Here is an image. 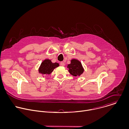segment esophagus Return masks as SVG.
Returning a JSON list of instances; mask_svg holds the SVG:
<instances>
[{"instance_id": "obj_1", "label": "esophagus", "mask_w": 129, "mask_h": 129, "mask_svg": "<svg viewBox=\"0 0 129 129\" xmlns=\"http://www.w3.org/2000/svg\"><path fill=\"white\" fill-rule=\"evenodd\" d=\"M60 65H61V66H64L65 65V63H64V62H61Z\"/></svg>"}]
</instances>
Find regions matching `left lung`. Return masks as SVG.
I'll return each instance as SVG.
<instances>
[{"label":"left lung","instance_id":"1","mask_svg":"<svg viewBox=\"0 0 129 129\" xmlns=\"http://www.w3.org/2000/svg\"><path fill=\"white\" fill-rule=\"evenodd\" d=\"M67 68H69L68 71L70 74L75 77L80 76L84 71L82 63L77 59H72Z\"/></svg>","mask_w":129,"mask_h":129}]
</instances>
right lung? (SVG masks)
Returning <instances> with one entry per match:
<instances>
[{"instance_id": "add662e5", "label": "right lung", "mask_w": 129, "mask_h": 129, "mask_svg": "<svg viewBox=\"0 0 129 129\" xmlns=\"http://www.w3.org/2000/svg\"><path fill=\"white\" fill-rule=\"evenodd\" d=\"M59 66V63H52L50 60L45 59L44 60L39 68V72L42 75H49L53 69Z\"/></svg>"}]
</instances>
